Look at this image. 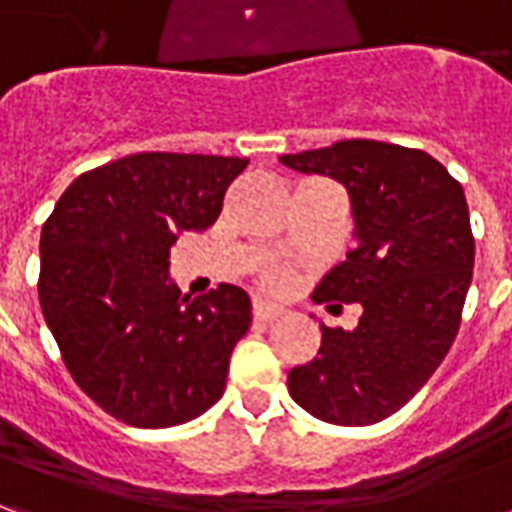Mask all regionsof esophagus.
I'll use <instances>...</instances> for the list:
<instances>
[{
    "label": "esophagus",
    "instance_id": "obj_1",
    "mask_svg": "<svg viewBox=\"0 0 512 512\" xmlns=\"http://www.w3.org/2000/svg\"><path fill=\"white\" fill-rule=\"evenodd\" d=\"M252 315H255V321H274V318H279L282 315V310H279L277 304H266V301H255L252 304Z\"/></svg>",
    "mask_w": 512,
    "mask_h": 512
}]
</instances>
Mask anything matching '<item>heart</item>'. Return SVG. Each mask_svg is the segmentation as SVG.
I'll use <instances>...</instances> for the list:
<instances>
[{"label":"heart","instance_id":"1","mask_svg":"<svg viewBox=\"0 0 512 512\" xmlns=\"http://www.w3.org/2000/svg\"><path fill=\"white\" fill-rule=\"evenodd\" d=\"M290 279H293V274H290L285 266H279V263H268V266H263L257 271V285L263 290H268V293H282V290H288Z\"/></svg>","mask_w":512,"mask_h":512}]
</instances>
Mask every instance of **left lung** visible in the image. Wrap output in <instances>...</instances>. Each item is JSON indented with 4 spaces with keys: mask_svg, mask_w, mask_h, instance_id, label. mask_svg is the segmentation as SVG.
I'll return each mask as SVG.
<instances>
[{
    "mask_svg": "<svg viewBox=\"0 0 512 512\" xmlns=\"http://www.w3.org/2000/svg\"><path fill=\"white\" fill-rule=\"evenodd\" d=\"M279 161L348 189L356 246L312 299L362 304L351 332L321 326L318 356L288 373L290 397L323 422L373 425L417 395L458 334L474 268L466 197L425 150L376 139Z\"/></svg>",
    "mask_w": 512,
    "mask_h": 512,
    "instance_id": "8db88e82",
    "label": "left lung"
}]
</instances>
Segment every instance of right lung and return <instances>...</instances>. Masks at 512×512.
I'll list each match as a JSON object with an SVG mask.
<instances>
[{"label": "right lung", "mask_w": 512, "mask_h": 512, "mask_svg": "<svg viewBox=\"0 0 512 512\" xmlns=\"http://www.w3.org/2000/svg\"><path fill=\"white\" fill-rule=\"evenodd\" d=\"M249 158L134 153L65 189L40 233L38 299L84 395L134 428H172L224 395L252 323L244 290L197 299L169 279V246L205 230Z\"/></svg>", "instance_id": "obj_1"}]
</instances>
